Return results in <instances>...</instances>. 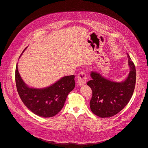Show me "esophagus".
I'll use <instances>...</instances> for the list:
<instances>
[{
  "instance_id": "obj_1",
  "label": "esophagus",
  "mask_w": 148,
  "mask_h": 148,
  "mask_svg": "<svg viewBox=\"0 0 148 148\" xmlns=\"http://www.w3.org/2000/svg\"><path fill=\"white\" fill-rule=\"evenodd\" d=\"M86 75L84 73H81L77 75V84L79 86H81L84 85L86 82Z\"/></svg>"
}]
</instances>
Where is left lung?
<instances>
[{
	"mask_svg": "<svg viewBox=\"0 0 148 148\" xmlns=\"http://www.w3.org/2000/svg\"><path fill=\"white\" fill-rule=\"evenodd\" d=\"M129 74L124 81L115 82L103 76L97 71H91L92 79L87 84L92 91L90 108L99 117H110L121 112L127 105L133 95L136 81V67L128 53Z\"/></svg>",
	"mask_w": 148,
	"mask_h": 148,
	"instance_id": "8db88e82",
	"label": "left lung"
}]
</instances>
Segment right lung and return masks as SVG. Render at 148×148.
<instances>
[{
  "mask_svg": "<svg viewBox=\"0 0 148 148\" xmlns=\"http://www.w3.org/2000/svg\"><path fill=\"white\" fill-rule=\"evenodd\" d=\"M74 77V75L64 76L44 88H30L21 77L18 64L16 67V84L20 98L33 113L45 118L55 116L63 108L68 94L75 87Z\"/></svg>",
  "mask_w": 148,
  "mask_h": 148,
  "instance_id": "right-lung-1",
  "label": "right lung"
}]
</instances>
